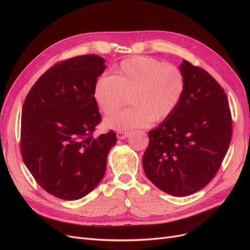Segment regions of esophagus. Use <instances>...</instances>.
I'll list each match as a JSON object with an SVG mask.
<instances>
[{
	"instance_id": "1",
	"label": "esophagus",
	"mask_w": 250,
	"mask_h": 250,
	"mask_svg": "<svg viewBox=\"0 0 250 250\" xmlns=\"http://www.w3.org/2000/svg\"><path fill=\"white\" fill-rule=\"evenodd\" d=\"M129 133L128 132H124V130H120V132L116 133V136H117V139L120 140H125L128 137Z\"/></svg>"
}]
</instances>
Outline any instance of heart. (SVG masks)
<instances>
[{"label":"heart","instance_id":"heart-1","mask_svg":"<svg viewBox=\"0 0 250 250\" xmlns=\"http://www.w3.org/2000/svg\"><path fill=\"white\" fill-rule=\"evenodd\" d=\"M186 87V76L176 65L139 56L121 62L112 77L98 78L93 95L105 115L115 113L129 95L133 106L106 120L107 126L125 130L166 121L179 106Z\"/></svg>","mask_w":250,"mask_h":250}]
</instances>
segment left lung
Returning a JSON list of instances; mask_svg holds the SVG:
<instances>
[{"label": "left lung", "instance_id": "8db88e82", "mask_svg": "<svg viewBox=\"0 0 250 250\" xmlns=\"http://www.w3.org/2000/svg\"><path fill=\"white\" fill-rule=\"evenodd\" d=\"M187 87L175 112L150 130L143 156L146 176L159 189L186 196L211 181L227 153L232 116L224 89L206 70L183 61Z\"/></svg>", "mask_w": 250, "mask_h": 250}]
</instances>
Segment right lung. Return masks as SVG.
<instances>
[{"label": "right lung", "instance_id": "right-lung-1", "mask_svg": "<svg viewBox=\"0 0 250 250\" xmlns=\"http://www.w3.org/2000/svg\"><path fill=\"white\" fill-rule=\"evenodd\" d=\"M106 68L96 55L61 61L39 77L22 107L23 161L45 191L75 201L104 176L116 134L94 136L101 114L94 99L97 78Z\"/></svg>", "mask_w": 250, "mask_h": 250}]
</instances>
